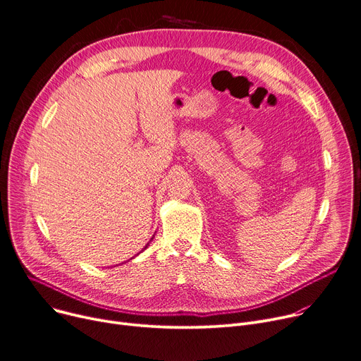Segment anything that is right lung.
I'll list each match as a JSON object with an SVG mask.
<instances>
[{"mask_svg":"<svg viewBox=\"0 0 361 361\" xmlns=\"http://www.w3.org/2000/svg\"><path fill=\"white\" fill-rule=\"evenodd\" d=\"M148 245H149V244H148ZM148 245H147V247H148ZM147 247H145V248H147Z\"/></svg>","mask_w":361,"mask_h":361,"instance_id":"obj_1","label":"right lung"}]
</instances>
